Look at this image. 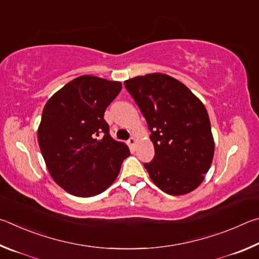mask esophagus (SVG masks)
Masks as SVG:
<instances>
[{"mask_svg":"<svg viewBox=\"0 0 259 259\" xmlns=\"http://www.w3.org/2000/svg\"><path fill=\"white\" fill-rule=\"evenodd\" d=\"M127 142H128V144H130L131 147H134L135 143H137V139H135V138L133 137V138H131Z\"/></svg>","mask_w":259,"mask_h":259,"instance_id":"esophagus-1","label":"esophagus"}]
</instances>
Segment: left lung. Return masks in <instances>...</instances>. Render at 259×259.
Instances as JSON below:
<instances>
[{"label":"left lung","mask_w":259,"mask_h":259,"mask_svg":"<svg viewBox=\"0 0 259 259\" xmlns=\"http://www.w3.org/2000/svg\"><path fill=\"white\" fill-rule=\"evenodd\" d=\"M124 84L151 132L156 155L144 164L151 181L171 196L193 191L205 180L215 151L203 103L183 83L160 72Z\"/></svg>","instance_id":"obj_1"}]
</instances>
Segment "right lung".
<instances>
[{
	"label": "right lung",
	"mask_w": 259,
	"mask_h": 259,
	"mask_svg": "<svg viewBox=\"0 0 259 259\" xmlns=\"http://www.w3.org/2000/svg\"><path fill=\"white\" fill-rule=\"evenodd\" d=\"M121 83L83 75L48 100L37 139L54 182L76 197L97 196L115 182L122 160L131 155L113 140L103 118Z\"/></svg>",
	"instance_id": "right-lung-1"
}]
</instances>
